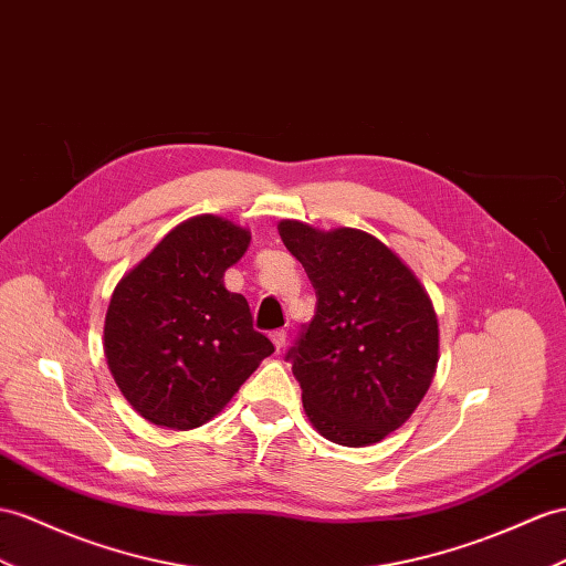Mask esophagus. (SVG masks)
Segmentation results:
<instances>
[{
  "label": "esophagus",
  "instance_id": "obj_1",
  "mask_svg": "<svg viewBox=\"0 0 566 566\" xmlns=\"http://www.w3.org/2000/svg\"><path fill=\"white\" fill-rule=\"evenodd\" d=\"M270 337H272L274 346H277V352H280V349H284V344H286V332H284V329H274Z\"/></svg>",
  "mask_w": 566,
  "mask_h": 566
}]
</instances>
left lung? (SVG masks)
<instances>
[{
	"mask_svg": "<svg viewBox=\"0 0 566 566\" xmlns=\"http://www.w3.org/2000/svg\"><path fill=\"white\" fill-rule=\"evenodd\" d=\"M277 229L317 298L286 352L303 409L329 442H380L409 421L438 366V317L426 289L366 231L296 220Z\"/></svg>",
	"mask_w": 566,
	"mask_h": 566,
	"instance_id": "left-lung-1",
	"label": "left lung"
}]
</instances>
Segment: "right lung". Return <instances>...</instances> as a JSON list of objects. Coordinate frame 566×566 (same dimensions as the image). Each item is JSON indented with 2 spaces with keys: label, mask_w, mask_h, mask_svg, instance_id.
Masks as SVG:
<instances>
[{
  "label": "right lung",
  "mask_w": 566,
  "mask_h": 566,
  "mask_svg": "<svg viewBox=\"0 0 566 566\" xmlns=\"http://www.w3.org/2000/svg\"><path fill=\"white\" fill-rule=\"evenodd\" d=\"M251 234L200 214L174 227L117 284L105 356L126 401L155 426L191 430L239 392L274 346L253 329L249 301L227 292Z\"/></svg>",
  "instance_id": "obj_1"
}]
</instances>
